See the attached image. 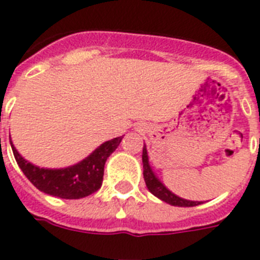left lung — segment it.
<instances>
[{
  "label": "left lung",
  "instance_id": "left-lung-1",
  "mask_svg": "<svg viewBox=\"0 0 260 260\" xmlns=\"http://www.w3.org/2000/svg\"><path fill=\"white\" fill-rule=\"evenodd\" d=\"M142 161H143V177H145L146 185H147L148 190L151 192L154 196H156L157 199H160L164 203L170 204V205L175 206H196L200 205V201H189V200H184L181 197L176 196L175 193H172L171 190H168L167 188L164 187L163 184L159 181L155 174L152 172L150 164H148V156H147V150H146V146L143 147V154H142Z\"/></svg>",
  "mask_w": 260,
  "mask_h": 260
}]
</instances>
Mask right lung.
<instances>
[{
	"label": "right lung",
	"mask_w": 260,
	"mask_h": 260,
	"mask_svg": "<svg viewBox=\"0 0 260 260\" xmlns=\"http://www.w3.org/2000/svg\"><path fill=\"white\" fill-rule=\"evenodd\" d=\"M123 137H118L96 148L92 154L80 163L60 170L39 168L28 163L19 155L12 145L13 154L19 168L35 187L44 193L67 200L83 199L94 193L101 188L105 161L115 148L118 147Z\"/></svg>",
	"instance_id": "right-lung-1"
}]
</instances>
